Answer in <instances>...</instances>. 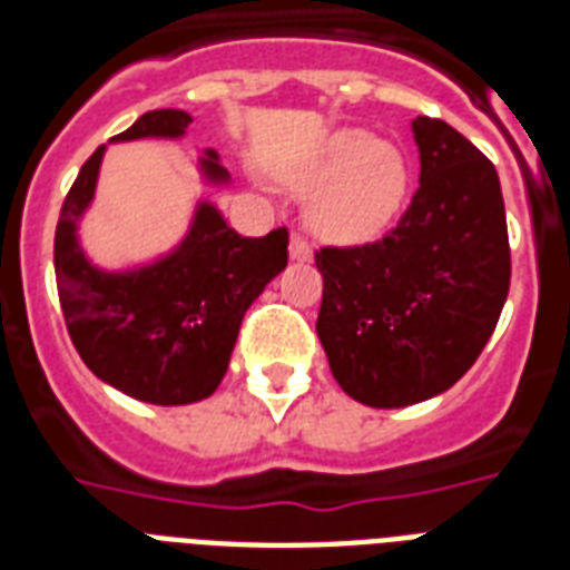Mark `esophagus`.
Segmentation results:
<instances>
[{"mask_svg": "<svg viewBox=\"0 0 570 570\" xmlns=\"http://www.w3.org/2000/svg\"><path fill=\"white\" fill-rule=\"evenodd\" d=\"M289 257L298 259V263H307V259H313L311 242L304 239V236H293V239H289Z\"/></svg>", "mask_w": 570, "mask_h": 570, "instance_id": "34e87169", "label": "esophagus"}]
</instances>
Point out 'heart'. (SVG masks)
<instances>
[{"instance_id": "obj_1", "label": "heart", "mask_w": 570, "mask_h": 570, "mask_svg": "<svg viewBox=\"0 0 570 570\" xmlns=\"http://www.w3.org/2000/svg\"><path fill=\"white\" fill-rule=\"evenodd\" d=\"M275 177L307 200V222L322 239L361 245L387 230L407 195V165L399 147L364 129H337Z\"/></svg>"}]
</instances>
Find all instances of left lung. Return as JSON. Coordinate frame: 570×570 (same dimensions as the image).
Segmentation results:
<instances>
[{
	"mask_svg": "<svg viewBox=\"0 0 570 570\" xmlns=\"http://www.w3.org/2000/svg\"><path fill=\"white\" fill-rule=\"evenodd\" d=\"M420 189L393 230L322 248L316 334L331 373L370 407L450 390L494 334L512 277L500 177L459 129L416 118Z\"/></svg>",
	"mask_w": 570,
	"mask_h": 570,
	"instance_id": "8db88e82",
	"label": "left lung"
}]
</instances>
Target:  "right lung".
I'll list each match as a JSON object with an SVG mask.
<instances>
[{"instance_id": "right-lung-1", "label": "right lung", "mask_w": 570, "mask_h": 570, "mask_svg": "<svg viewBox=\"0 0 570 570\" xmlns=\"http://www.w3.org/2000/svg\"><path fill=\"white\" fill-rule=\"evenodd\" d=\"M189 111H147L111 141L183 138ZM106 145L97 147L70 186L56 227V284L67 331L94 375L150 405H189L222 384L242 316L272 277L286 268V236L277 227L248 239L200 200L177 248L136 268L94 266L79 242V222L94 204ZM209 186L230 174L215 150L200 159Z\"/></svg>"}]
</instances>
